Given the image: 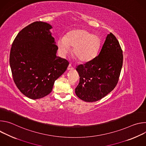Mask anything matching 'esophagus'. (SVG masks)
I'll list each match as a JSON object with an SVG mask.
<instances>
[{"label": "esophagus", "instance_id": "1", "mask_svg": "<svg viewBox=\"0 0 146 146\" xmlns=\"http://www.w3.org/2000/svg\"><path fill=\"white\" fill-rule=\"evenodd\" d=\"M73 69H74L73 67L70 64L69 65V66H68V70H73Z\"/></svg>", "mask_w": 146, "mask_h": 146}]
</instances>
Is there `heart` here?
Wrapping results in <instances>:
<instances>
[{
	"mask_svg": "<svg viewBox=\"0 0 146 146\" xmlns=\"http://www.w3.org/2000/svg\"><path fill=\"white\" fill-rule=\"evenodd\" d=\"M59 51L64 56L73 47L74 55L82 62H87L96 55L100 46V38L84 29H74L68 32L64 37L57 41Z\"/></svg>",
	"mask_w": 146,
	"mask_h": 146,
	"instance_id": "b5f03b06",
	"label": "heart"
}]
</instances>
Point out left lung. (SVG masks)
I'll return each mask as SVG.
<instances>
[{
	"label": "left lung",
	"instance_id": "obj_1",
	"mask_svg": "<svg viewBox=\"0 0 146 146\" xmlns=\"http://www.w3.org/2000/svg\"><path fill=\"white\" fill-rule=\"evenodd\" d=\"M123 62L121 46L115 36L108 35L97 55L76 70L80 77L75 89L76 95L87 102L98 101L105 97L116 86Z\"/></svg>",
	"mask_w": 146,
	"mask_h": 146
}]
</instances>
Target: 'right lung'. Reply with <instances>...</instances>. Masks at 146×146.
I'll return each instance as SVG.
<instances>
[{"mask_svg": "<svg viewBox=\"0 0 146 146\" xmlns=\"http://www.w3.org/2000/svg\"><path fill=\"white\" fill-rule=\"evenodd\" d=\"M52 28L47 23L34 22L18 33L11 48L14 81L21 93L32 99L48 95L69 65L67 60L56 56L58 48Z\"/></svg>", "mask_w": 146, "mask_h": 146, "instance_id": "obj_1", "label": "right lung"}]
</instances>
